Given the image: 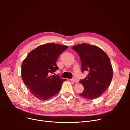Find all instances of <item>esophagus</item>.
I'll use <instances>...</instances> for the list:
<instances>
[{"mask_svg": "<svg viewBox=\"0 0 130 130\" xmlns=\"http://www.w3.org/2000/svg\"><path fill=\"white\" fill-rule=\"evenodd\" d=\"M72 81H73V82H76V83H77V82H78V80H77V79H76V78H72L71 80Z\"/></svg>", "mask_w": 130, "mask_h": 130, "instance_id": "34e87169", "label": "esophagus"}]
</instances>
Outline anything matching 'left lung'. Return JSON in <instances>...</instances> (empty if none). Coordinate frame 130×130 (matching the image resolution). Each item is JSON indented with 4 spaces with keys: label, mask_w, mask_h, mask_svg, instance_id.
I'll use <instances>...</instances> for the list:
<instances>
[{
    "label": "left lung",
    "mask_w": 130,
    "mask_h": 130,
    "mask_svg": "<svg viewBox=\"0 0 130 130\" xmlns=\"http://www.w3.org/2000/svg\"><path fill=\"white\" fill-rule=\"evenodd\" d=\"M72 48L79 55L82 72H88L87 76L79 81L84 87L79 95L87 100L96 99L106 91L112 79L113 72L109 58L101 48L87 43Z\"/></svg>",
    "instance_id": "left-lung-1"
}]
</instances>
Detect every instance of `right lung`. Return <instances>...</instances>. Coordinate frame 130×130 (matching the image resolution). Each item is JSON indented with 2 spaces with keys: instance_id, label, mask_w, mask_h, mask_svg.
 <instances>
[{
  "instance_id": "obj_1",
  "label": "right lung",
  "mask_w": 130,
  "mask_h": 130,
  "mask_svg": "<svg viewBox=\"0 0 130 130\" xmlns=\"http://www.w3.org/2000/svg\"><path fill=\"white\" fill-rule=\"evenodd\" d=\"M68 48L67 45L46 43L32 50L23 61V82L39 100H45L55 95L60 90L63 82L67 80L50 74L59 69L56 64L57 58Z\"/></svg>"
}]
</instances>
